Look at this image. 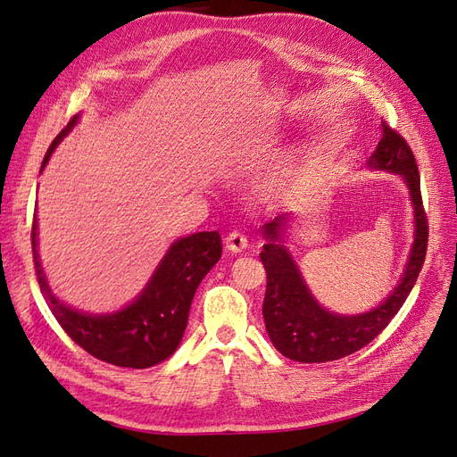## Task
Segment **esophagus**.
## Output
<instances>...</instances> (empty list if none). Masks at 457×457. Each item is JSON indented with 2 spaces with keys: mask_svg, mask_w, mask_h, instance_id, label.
Listing matches in <instances>:
<instances>
[{
  "mask_svg": "<svg viewBox=\"0 0 457 457\" xmlns=\"http://www.w3.org/2000/svg\"><path fill=\"white\" fill-rule=\"evenodd\" d=\"M225 245H227V250H228V252H232V253H242V252L245 250V247H247V238L244 237L242 232L234 230V232L227 234Z\"/></svg>",
  "mask_w": 457,
  "mask_h": 457,
  "instance_id": "1",
  "label": "esophagus"
}]
</instances>
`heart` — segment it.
<instances>
[{"label": "heart", "mask_w": 457, "mask_h": 457, "mask_svg": "<svg viewBox=\"0 0 457 457\" xmlns=\"http://www.w3.org/2000/svg\"><path fill=\"white\" fill-rule=\"evenodd\" d=\"M286 185H287V175L284 171L270 173L259 183V196L267 202L278 198L286 190Z\"/></svg>", "instance_id": "b5f03b06"}]
</instances>
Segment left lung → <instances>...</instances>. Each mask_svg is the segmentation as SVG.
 <instances>
[{
	"label": "left lung",
	"mask_w": 457,
	"mask_h": 457,
	"mask_svg": "<svg viewBox=\"0 0 457 457\" xmlns=\"http://www.w3.org/2000/svg\"><path fill=\"white\" fill-rule=\"evenodd\" d=\"M381 141L368 160V168L403 177L413 207V244L404 272L393 292L378 307L358 314H337L314 299L294 255L284 245L292 213H284L262 227L261 261L267 270L262 318L276 351L295 362H331L361 351L389 326L416 284L427 252V217L423 212L420 171L408 143L381 121Z\"/></svg>",
	"instance_id": "8db88e82"
}]
</instances>
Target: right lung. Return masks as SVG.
<instances>
[{"label":"right lung","instance_id":"1","mask_svg":"<svg viewBox=\"0 0 457 457\" xmlns=\"http://www.w3.org/2000/svg\"><path fill=\"white\" fill-rule=\"evenodd\" d=\"M79 114L57 135L41 163L47 165L54 148L74 129ZM32 252L39 289L68 336L103 362L143 370L170 358L183 339L192 299L204 276L220 259L219 232H196L175 240L152 272L150 280L129 305L106 314H93L66 305L47 284L37 253V217L32 223Z\"/></svg>","mask_w":457,"mask_h":457}]
</instances>
